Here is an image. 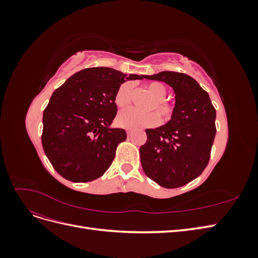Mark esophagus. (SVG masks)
I'll return each mask as SVG.
<instances>
[{
    "label": "esophagus",
    "mask_w": 258,
    "mask_h": 258,
    "mask_svg": "<svg viewBox=\"0 0 258 258\" xmlns=\"http://www.w3.org/2000/svg\"><path fill=\"white\" fill-rule=\"evenodd\" d=\"M131 134H132V131H131V130H127V135H128V137H130V136H131Z\"/></svg>",
    "instance_id": "1"
}]
</instances>
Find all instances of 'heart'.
Returning a JSON list of instances; mask_svg holds the SVG:
<instances>
[{"mask_svg":"<svg viewBox=\"0 0 258 258\" xmlns=\"http://www.w3.org/2000/svg\"><path fill=\"white\" fill-rule=\"evenodd\" d=\"M146 89L155 100L154 103L150 107V111L157 112L165 121L170 120L173 115L174 108L172 104L165 100L168 92L166 86L159 82H152L146 85ZM132 91H134V86H132L131 83H123L122 85H120L115 95L116 105L120 108L129 106L132 100ZM159 117L156 113L143 114L139 113L138 111L134 110V108H128V110L121 111L116 119L117 124L119 127L126 129H141L154 127L159 123Z\"/></svg>","mask_w":258,"mask_h":258,"instance_id":"1","label":"heart"}]
</instances>
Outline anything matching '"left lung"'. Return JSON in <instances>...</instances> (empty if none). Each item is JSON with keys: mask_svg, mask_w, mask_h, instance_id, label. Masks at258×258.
<instances>
[{"mask_svg": "<svg viewBox=\"0 0 258 258\" xmlns=\"http://www.w3.org/2000/svg\"><path fill=\"white\" fill-rule=\"evenodd\" d=\"M145 79L165 82L173 88L175 107L165 126L146 129L140 147L145 174L166 188L182 187L208 166L216 134V111L206 90L184 73L163 71Z\"/></svg>", "mask_w": 258, "mask_h": 258, "instance_id": "obj_1", "label": "left lung"}]
</instances>
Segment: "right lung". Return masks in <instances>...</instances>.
Masks as SVG:
<instances>
[{"mask_svg": "<svg viewBox=\"0 0 258 258\" xmlns=\"http://www.w3.org/2000/svg\"><path fill=\"white\" fill-rule=\"evenodd\" d=\"M144 76L89 68L53 91L43 114L42 145L62 177L86 183L110 168L117 146L127 139L123 129L110 128L117 113L116 91L123 82Z\"/></svg>", "mask_w": 258, "mask_h": 258, "instance_id": "obj_1", "label": "right lung"}]
</instances>
